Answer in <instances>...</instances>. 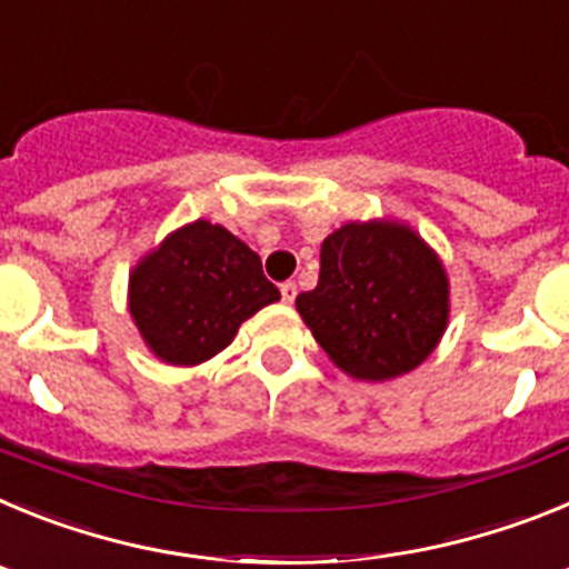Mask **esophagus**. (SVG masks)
<instances>
[{
	"mask_svg": "<svg viewBox=\"0 0 569 569\" xmlns=\"http://www.w3.org/2000/svg\"><path fill=\"white\" fill-rule=\"evenodd\" d=\"M279 290H281V301H284V305H293L296 293H299V290H296V281H284Z\"/></svg>",
	"mask_w": 569,
	"mask_h": 569,
	"instance_id": "obj_1",
	"label": "esophagus"
}]
</instances>
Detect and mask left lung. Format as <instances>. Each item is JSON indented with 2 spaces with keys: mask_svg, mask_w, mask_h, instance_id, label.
<instances>
[{
  "mask_svg": "<svg viewBox=\"0 0 569 569\" xmlns=\"http://www.w3.org/2000/svg\"><path fill=\"white\" fill-rule=\"evenodd\" d=\"M296 310L336 367L385 381L436 350L450 319V281L413 228L347 222L321 241L319 284L299 293Z\"/></svg>",
  "mask_w": 569,
  "mask_h": 569,
  "instance_id": "8db88e82",
  "label": "left lung"
}]
</instances>
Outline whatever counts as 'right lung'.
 <instances>
[{
  "mask_svg": "<svg viewBox=\"0 0 569 569\" xmlns=\"http://www.w3.org/2000/svg\"><path fill=\"white\" fill-rule=\"evenodd\" d=\"M279 301L261 259L222 224L196 219L173 230L130 273L128 308L156 359L176 367L208 361L244 319Z\"/></svg>",
  "mask_w": 569,
  "mask_h": 569,
  "instance_id": "add662e5",
  "label": "right lung"
}]
</instances>
